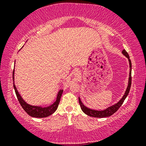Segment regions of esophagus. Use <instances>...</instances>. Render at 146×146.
Segmentation results:
<instances>
[{"instance_id":"esophagus-1","label":"esophagus","mask_w":146,"mask_h":146,"mask_svg":"<svg viewBox=\"0 0 146 146\" xmlns=\"http://www.w3.org/2000/svg\"><path fill=\"white\" fill-rule=\"evenodd\" d=\"M76 76H78V72H76V74H75Z\"/></svg>"}]
</instances>
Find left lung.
Masks as SVG:
<instances>
[{
  "mask_svg": "<svg viewBox=\"0 0 146 146\" xmlns=\"http://www.w3.org/2000/svg\"><path fill=\"white\" fill-rule=\"evenodd\" d=\"M122 54L125 56V57L128 59L129 61V79H128V84H127V87L126 90H125V92L124 94L122 96V98L119 100L117 102V103H115V104H113L111 106L108 107L105 110H96L90 109L88 108L85 106L83 104V103L82 102L80 98V97L78 98V100L80 103V106L82 110L83 111L84 113H85L86 114L89 115V116L91 117H109L113 114L115 111H116L117 110H118L123 102H124L125 99L126 98L127 96L128 95L129 92V90H130L131 88V62L130 59H129V56L128 54L127 53V52L125 50H123Z\"/></svg>",
  "mask_w": 146,
  "mask_h": 146,
  "instance_id": "1",
  "label": "left lung"
}]
</instances>
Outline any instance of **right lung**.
Returning <instances> with one entry per match:
<instances>
[{
    "mask_svg": "<svg viewBox=\"0 0 146 146\" xmlns=\"http://www.w3.org/2000/svg\"><path fill=\"white\" fill-rule=\"evenodd\" d=\"M13 86L14 89H15V93L17 96V98L19 100V102L20 104H21V106L23 107L24 110H25L29 115H31V116L34 117H39V118L40 117H46L52 115L56 110L58 106L60 100L61 96L62 94L63 90H60L58 92L56 100V101L52 104L48 106H33L29 104L23 100V98H22L19 92H18V90L15 84V69H14L13 71Z\"/></svg>",
    "mask_w": 146,
    "mask_h": 146,
    "instance_id": "right-lung-1",
    "label": "right lung"
}]
</instances>
